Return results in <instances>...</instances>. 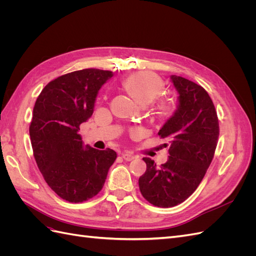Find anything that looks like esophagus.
<instances>
[{"instance_id":"34e87169","label":"esophagus","mask_w":256,"mask_h":256,"mask_svg":"<svg viewBox=\"0 0 256 256\" xmlns=\"http://www.w3.org/2000/svg\"><path fill=\"white\" fill-rule=\"evenodd\" d=\"M122 158L125 159L126 161H131V160H134V159L136 158L134 154L132 152H124V154H122Z\"/></svg>"}]
</instances>
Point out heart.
Segmentation results:
<instances>
[{"instance_id": "heart-1", "label": "heart", "mask_w": 256, "mask_h": 256, "mask_svg": "<svg viewBox=\"0 0 256 256\" xmlns=\"http://www.w3.org/2000/svg\"><path fill=\"white\" fill-rule=\"evenodd\" d=\"M122 86L138 104H152L154 113L159 118H168L175 112V102L170 97H158L164 88L160 76L148 70L138 72L129 76L122 82ZM138 134V130H134Z\"/></svg>"}]
</instances>
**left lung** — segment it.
Masks as SVG:
<instances>
[{"instance_id":"obj_1","label":"left lung","mask_w":256,"mask_h":256,"mask_svg":"<svg viewBox=\"0 0 256 256\" xmlns=\"http://www.w3.org/2000/svg\"><path fill=\"white\" fill-rule=\"evenodd\" d=\"M171 79L180 94V104L158 132L170 144L168 160L157 166L150 158H143L146 171L138 178L143 198L164 208L182 203L196 190L219 138L218 115L205 88L182 76Z\"/></svg>"}]
</instances>
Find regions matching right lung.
<instances>
[{"instance_id":"obj_1","label":"right lung","mask_w":256,"mask_h":256,"mask_svg":"<svg viewBox=\"0 0 256 256\" xmlns=\"http://www.w3.org/2000/svg\"><path fill=\"white\" fill-rule=\"evenodd\" d=\"M113 76L88 68L49 82L37 97L30 125L34 158L44 180L70 203L85 202L102 189L116 152L83 146L80 125L94 111L97 92Z\"/></svg>"}]
</instances>
